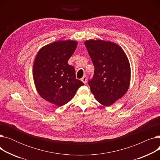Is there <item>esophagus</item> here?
<instances>
[{
	"mask_svg": "<svg viewBox=\"0 0 160 160\" xmlns=\"http://www.w3.org/2000/svg\"><path fill=\"white\" fill-rule=\"evenodd\" d=\"M81 80L83 82V83H85V84H86V83H87V80H88L86 76H83V77L82 78Z\"/></svg>",
	"mask_w": 160,
	"mask_h": 160,
	"instance_id": "1",
	"label": "esophagus"
}]
</instances>
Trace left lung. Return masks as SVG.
<instances>
[{"label":"left lung","mask_w":160,"mask_h":160,"mask_svg":"<svg viewBox=\"0 0 160 160\" xmlns=\"http://www.w3.org/2000/svg\"><path fill=\"white\" fill-rule=\"evenodd\" d=\"M95 67L88 85L95 99L108 106L121 98L128 89L130 67L128 58L119 46L110 41L89 40L85 42Z\"/></svg>","instance_id":"8db88e82"}]
</instances>
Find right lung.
Masks as SVG:
<instances>
[{
    "label": "right lung",
    "mask_w": 160,
    "mask_h": 160,
    "mask_svg": "<svg viewBox=\"0 0 160 160\" xmlns=\"http://www.w3.org/2000/svg\"><path fill=\"white\" fill-rule=\"evenodd\" d=\"M77 47L75 41L54 42L39 50L33 64V80L39 95L58 106L69 102L84 85L76 78L74 67L67 63Z\"/></svg>",
    "instance_id": "add662e5"
}]
</instances>
